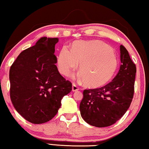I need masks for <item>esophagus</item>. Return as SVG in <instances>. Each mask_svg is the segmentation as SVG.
<instances>
[{"label":"esophagus","mask_w":149,"mask_h":149,"mask_svg":"<svg viewBox=\"0 0 149 149\" xmlns=\"http://www.w3.org/2000/svg\"><path fill=\"white\" fill-rule=\"evenodd\" d=\"M78 90H79L78 86H77L76 84H73V86H72V91H73V92H75V91H77Z\"/></svg>","instance_id":"esophagus-1"}]
</instances>
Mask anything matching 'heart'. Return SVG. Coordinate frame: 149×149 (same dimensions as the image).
<instances>
[{"label": "heart", "mask_w": 149, "mask_h": 149, "mask_svg": "<svg viewBox=\"0 0 149 149\" xmlns=\"http://www.w3.org/2000/svg\"><path fill=\"white\" fill-rule=\"evenodd\" d=\"M79 64L81 78L87 86L99 88L109 82L116 72L118 60L112 48L100 41H77L72 51L64 47L57 57L59 72L68 76Z\"/></svg>", "instance_id": "obj_1"}]
</instances>
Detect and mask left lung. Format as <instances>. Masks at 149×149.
<instances>
[{
    "mask_svg": "<svg viewBox=\"0 0 149 149\" xmlns=\"http://www.w3.org/2000/svg\"><path fill=\"white\" fill-rule=\"evenodd\" d=\"M120 50L121 65L112 81L103 87L83 92L84 97L79 105L81 116L86 123L96 127H106L116 123L132 102L136 65L123 45Z\"/></svg>",
    "mask_w": 149,
    "mask_h": 149,
    "instance_id": "1",
    "label": "left lung"
}]
</instances>
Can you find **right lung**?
<instances>
[{
    "instance_id": "obj_1",
    "label": "right lung",
    "mask_w": 149,
    "mask_h": 149,
    "mask_svg": "<svg viewBox=\"0 0 149 149\" xmlns=\"http://www.w3.org/2000/svg\"><path fill=\"white\" fill-rule=\"evenodd\" d=\"M57 38L42 37L22 52L9 71L10 96L18 112L33 124L52 120L72 84L59 74L55 63Z\"/></svg>"
}]
</instances>
